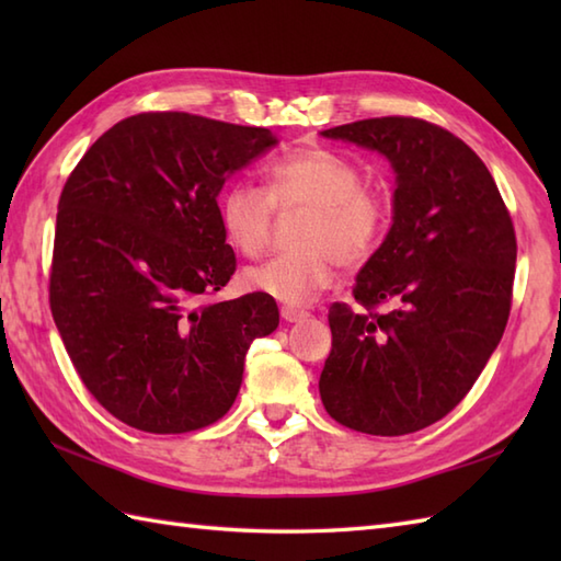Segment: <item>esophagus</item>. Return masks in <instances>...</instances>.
<instances>
[{"instance_id":"obj_1","label":"esophagus","mask_w":561,"mask_h":561,"mask_svg":"<svg viewBox=\"0 0 561 561\" xmlns=\"http://www.w3.org/2000/svg\"><path fill=\"white\" fill-rule=\"evenodd\" d=\"M282 318L287 320V323H301V320L308 318V313H306V311H299V308L282 306Z\"/></svg>"}]
</instances>
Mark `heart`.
I'll return each instance as SVG.
<instances>
[{
    "instance_id": "b5f03b06",
    "label": "heart",
    "mask_w": 561,
    "mask_h": 561,
    "mask_svg": "<svg viewBox=\"0 0 561 561\" xmlns=\"http://www.w3.org/2000/svg\"><path fill=\"white\" fill-rule=\"evenodd\" d=\"M362 169L325 147H304L267 165V190L248 178L224 187L219 221L236 253L257 257L270 243L274 207H311L299 253L243 272V287L289 306L313 301L337 277V262L362 265L386 233L390 207ZM341 260L337 261L336 257Z\"/></svg>"
}]
</instances>
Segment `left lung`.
I'll return each instance as SVG.
<instances>
[{"label":"left lung","instance_id":"8db88e82","mask_svg":"<svg viewBox=\"0 0 561 561\" xmlns=\"http://www.w3.org/2000/svg\"><path fill=\"white\" fill-rule=\"evenodd\" d=\"M383 153L396 171L392 226L330 306L320 400L342 426L420 432L456 408L504 335L516 231L492 173L462 139L420 117H371L320 133ZM380 302L393 308L378 314Z\"/></svg>","mask_w":561,"mask_h":561}]
</instances>
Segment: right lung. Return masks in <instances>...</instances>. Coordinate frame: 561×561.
Returning <instances> with one entry per match:
<instances>
[{"mask_svg": "<svg viewBox=\"0 0 561 561\" xmlns=\"http://www.w3.org/2000/svg\"><path fill=\"white\" fill-rule=\"evenodd\" d=\"M274 145L265 127L139 113L93 141L67 178L50 311L83 386L139 432L221 420L248 347L279 325L265 294L205 301L236 272L217 197Z\"/></svg>", "mask_w": 561, "mask_h": 561, "instance_id": "obj_1", "label": "right lung"}]
</instances>
